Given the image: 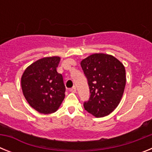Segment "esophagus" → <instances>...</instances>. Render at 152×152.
Masks as SVG:
<instances>
[{
    "instance_id": "34e87169",
    "label": "esophagus",
    "mask_w": 152,
    "mask_h": 152,
    "mask_svg": "<svg viewBox=\"0 0 152 152\" xmlns=\"http://www.w3.org/2000/svg\"><path fill=\"white\" fill-rule=\"evenodd\" d=\"M69 91H71V92H72V93H75V92H76V88H75V86L72 87V88H70Z\"/></svg>"
}]
</instances>
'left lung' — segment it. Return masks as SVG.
I'll list each match as a JSON object with an SVG mask.
<instances>
[{
  "label": "left lung",
  "mask_w": 152,
  "mask_h": 152,
  "mask_svg": "<svg viewBox=\"0 0 152 152\" xmlns=\"http://www.w3.org/2000/svg\"><path fill=\"white\" fill-rule=\"evenodd\" d=\"M90 89V97L84 103L85 110L96 117H103L119 105L126 86V70L117 58L96 53L80 62Z\"/></svg>",
  "instance_id": "obj_1"
}]
</instances>
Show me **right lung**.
<instances>
[{"label": "right lung", "mask_w": 152, "mask_h": 152, "mask_svg": "<svg viewBox=\"0 0 152 152\" xmlns=\"http://www.w3.org/2000/svg\"><path fill=\"white\" fill-rule=\"evenodd\" d=\"M59 61L58 56L41 58L30 64L21 77L24 96L40 113L56 112L65 96L62 75L56 70Z\"/></svg>", "instance_id": "add662e5"}]
</instances>
